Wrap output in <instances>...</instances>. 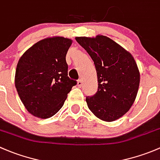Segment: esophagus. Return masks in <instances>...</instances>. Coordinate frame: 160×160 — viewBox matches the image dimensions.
I'll list each match as a JSON object with an SVG mask.
<instances>
[{
    "mask_svg": "<svg viewBox=\"0 0 160 160\" xmlns=\"http://www.w3.org/2000/svg\"><path fill=\"white\" fill-rule=\"evenodd\" d=\"M77 85H78V87H82L83 85V82H82V79H78V82H77Z\"/></svg>",
    "mask_w": 160,
    "mask_h": 160,
    "instance_id": "obj_1",
    "label": "esophagus"
}]
</instances>
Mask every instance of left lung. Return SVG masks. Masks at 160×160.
I'll return each instance as SVG.
<instances>
[{
	"instance_id": "obj_1",
	"label": "left lung",
	"mask_w": 160,
	"mask_h": 160,
	"mask_svg": "<svg viewBox=\"0 0 160 160\" xmlns=\"http://www.w3.org/2000/svg\"><path fill=\"white\" fill-rule=\"evenodd\" d=\"M93 60L98 91L86 97L88 108L97 118L113 122L130 109L139 90L140 74L134 58L109 38L76 37Z\"/></svg>"
}]
</instances>
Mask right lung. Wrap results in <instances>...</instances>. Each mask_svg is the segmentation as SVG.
I'll return each mask as SVG.
<instances>
[{
  "mask_svg": "<svg viewBox=\"0 0 160 160\" xmlns=\"http://www.w3.org/2000/svg\"><path fill=\"white\" fill-rule=\"evenodd\" d=\"M72 43L61 36L47 38L20 58L14 83L20 99L34 116L48 118L55 115L77 84L68 78L65 60Z\"/></svg>",
  "mask_w": 160,
  "mask_h": 160,
  "instance_id": "right-lung-1",
  "label": "right lung"
}]
</instances>
